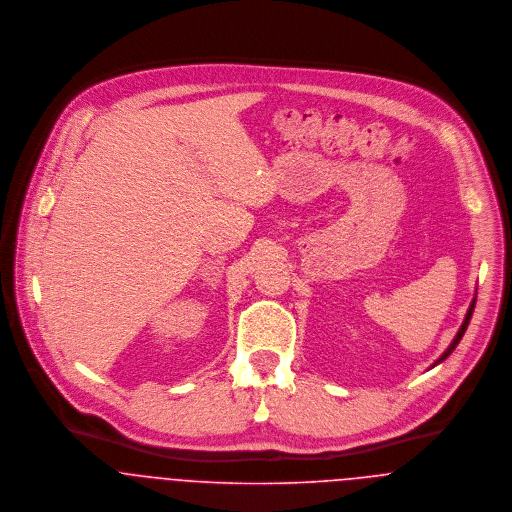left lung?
I'll return each mask as SVG.
<instances>
[{
	"label": "left lung",
	"mask_w": 512,
	"mask_h": 512,
	"mask_svg": "<svg viewBox=\"0 0 512 512\" xmlns=\"http://www.w3.org/2000/svg\"><path fill=\"white\" fill-rule=\"evenodd\" d=\"M473 309H475V299L471 301V305H469V309H467V315H465V319H463V325L459 327V331H457V335H455V339L451 341V345L445 349V353L439 357L438 361L434 363V366L439 365V363H443L451 353H453V349L459 345V341H461V337H463V333L467 331V325H469V321H471V315H473Z\"/></svg>",
	"instance_id": "8db88e82"
}]
</instances>
